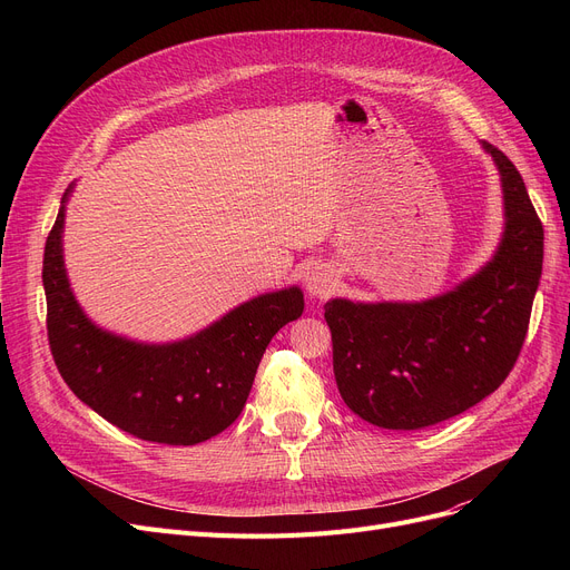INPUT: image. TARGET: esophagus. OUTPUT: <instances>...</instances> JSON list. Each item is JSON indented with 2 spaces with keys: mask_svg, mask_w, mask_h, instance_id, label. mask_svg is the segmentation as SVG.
Returning a JSON list of instances; mask_svg holds the SVG:
<instances>
[{
  "mask_svg": "<svg viewBox=\"0 0 570 570\" xmlns=\"http://www.w3.org/2000/svg\"><path fill=\"white\" fill-rule=\"evenodd\" d=\"M307 293L314 297H327L337 286V275L327 265H314L305 275Z\"/></svg>",
  "mask_w": 570,
  "mask_h": 570,
  "instance_id": "esophagus-1",
  "label": "esophagus"
}]
</instances>
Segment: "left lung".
<instances>
[{
    "label": "left lung",
    "mask_w": 570,
    "mask_h": 570,
    "mask_svg": "<svg viewBox=\"0 0 570 570\" xmlns=\"http://www.w3.org/2000/svg\"><path fill=\"white\" fill-rule=\"evenodd\" d=\"M483 149L501 177L505 222L475 275L421 303H325L340 395L376 428L423 430L460 415L492 395L520 355L543 273V224L513 161L485 140Z\"/></svg>",
    "instance_id": "1"
}]
</instances>
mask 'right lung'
<instances>
[{
    "mask_svg": "<svg viewBox=\"0 0 570 570\" xmlns=\"http://www.w3.org/2000/svg\"><path fill=\"white\" fill-rule=\"evenodd\" d=\"M71 189L43 254L48 342L59 374L80 402L142 441L194 445L217 436L243 413L269 340L301 318L303 291L252 297L177 342L145 344L104 331L87 318L67 277L62 233Z\"/></svg>",
    "mask_w": 570,
    "mask_h": 570,
    "instance_id": "right-lung-1",
    "label": "right lung"
}]
</instances>
